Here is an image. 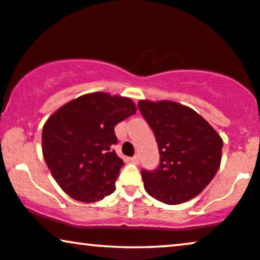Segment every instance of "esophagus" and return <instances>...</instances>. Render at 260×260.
<instances>
[{
    "label": "esophagus",
    "mask_w": 260,
    "mask_h": 260,
    "mask_svg": "<svg viewBox=\"0 0 260 260\" xmlns=\"http://www.w3.org/2000/svg\"><path fill=\"white\" fill-rule=\"evenodd\" d=\"M131 160H132L133 162H134V164H138V162H139V155H134V157L132 158V159H131Z\"/></svg>",
    "instance_id": "1"
}]
</instances>
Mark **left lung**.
Segmentation results:
<instances>
[{
    "instance_id": "obj_1",
    "label": "left lung",
    "mask_w": 260,
    "mask_h": 260,
    "mask_svg": "<svg viewBox=\"0 0 260 260\" xmlns=\"http://www.w3.org/2000/svg\"><path fill=\"white\" fill-rule=\"evenodd\" d=\"M139 109L153 131L160 162L141 171L144 188L166 205H179L199 195L221 164L223 141L190 107L174 101L140 100Z\"/></svg>"
}]
</instances>
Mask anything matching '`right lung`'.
I'll return each instance as SVG.
<instances>
[{"label": "right lung", "instance_id": "add662e5", "mask_svg": "<svg viewBox=\"0 0 260 260\" xmlns=\"http://www.w3.org/2000/svg\"><path fill=\"white\" fill-rule=\"evenodd\" d=\"M137 113L129 98L90 92L71 100L43 127V155L61 190L79 202L94 203L115 191L122 159L113 151L114 127Z\"/></svg>", "mask_w": 260, "mask_h": 260}]
</instances>
